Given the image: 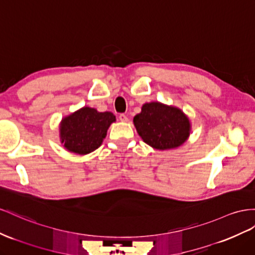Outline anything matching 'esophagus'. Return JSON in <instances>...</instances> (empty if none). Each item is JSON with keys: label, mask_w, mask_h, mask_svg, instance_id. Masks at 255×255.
<instances>
[{"label": "esophagus", "mask_w": 255, "mask_h": 255, "mask_svg": "<svg viewBox=\"0 0 255 255\" xmlns=\"http://www.w3.org/2000/svg\"><path fill=\"white\" fill-rule=\"evenodd\" d=\"M119 119H120L121 122H128V118L127 117V115H125V114H121L119 116Z\"/></svg>", "instance_id": "obj_1"}]
</instances>
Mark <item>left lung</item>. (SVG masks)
Returning a JSON list of instances; mask_svg holds the SVG:
<instances>
[{"mask_svg":"<svg viewBox=\"0 0 255 255\" xmlns=\"http://www.w3.org/2000/svg\"><path fill=\"white\" fill-rule=\"evenodd\" d=\"M133 123L144 142L162 151L180 147L188 140L192 128L180 108L160 102L144 103Z\"/></svg>","mask_w":255,"mask_h":255,"instance_id":"1","label":"left lung"}]
</instances>
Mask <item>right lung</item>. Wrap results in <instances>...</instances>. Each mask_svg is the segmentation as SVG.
Wrapping results in <instances>:
<instances>
[{
  "instance_id": "right-lung-1",
  "label": "right lung",
  "mask_w": 255,
  "mask_h": 255,
  "mask_svg": "<svg viewBox=\"0 0 255 255\" xmlns=\"http://www.w3.org/2000/svg\"><path fill=\"white\" fill-rule=\"evenodd\" d=\"M114 122L116 116L113 113H100L95 108L85 106L62 118L59 126L60 141L72 153L89 154L101 146Z\"/></svg>"
}]
</instances>
